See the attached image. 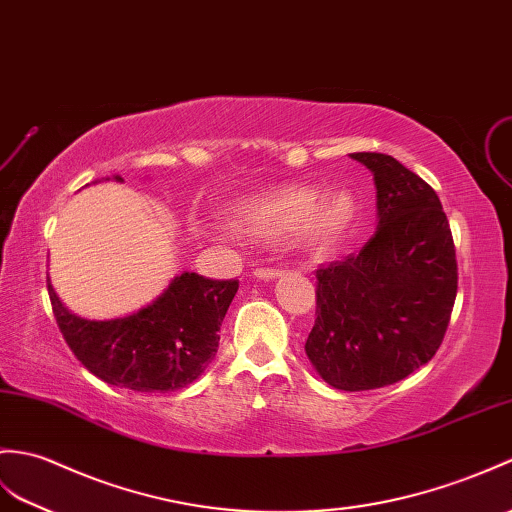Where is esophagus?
Wrapping results in <instances>:
<instances>
[{"label": "esophagus", "instance_id": "esophagus-1", "mask_svg": "<svg viewBox=\"0 0 512 512\" xmlns=\"http://www.w3.org/2000/svg\"><path fill=\"white\" fill-rule=\"evenodd\" d=\"M283 275L281 268H257L255 270V277L257 279H264V281H270V279H277Z\"/></svg>", "mask_w": 512, "mask_h": 512}]
</instances>
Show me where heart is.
Instances as JSON below:
<instances>
[{
	"label": "heart",
	"mask_w": 512,
	"mask_h": 512,
	"mask_svg": "<svg viewBox=\"0 0 512 512\" xmlns=\"http://www.w3.org/2000/svg\"><path fill=\"white\" fill-rule=\"evenodd\" d=\"M355 213L358 207L347 192L320 196L310 187H288L237 202L227 222L233 233L257 242L301 233L312 244H331L353 227Z\"/></svg>",
	"instance_id": "obj_1"
}]
</instances>
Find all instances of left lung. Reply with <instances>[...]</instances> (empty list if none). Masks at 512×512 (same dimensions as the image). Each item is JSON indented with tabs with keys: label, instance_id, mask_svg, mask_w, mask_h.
<instances>
[{
	"label": "left lung",
	"instance_id": "left-lung-1",
	"mask_svg": "<svg viewBox=\"0 0 512 512\" xmlns=\"http://www.w3.org/2000/svg\"><path fill=\"white\" fill-rule=\"evenodd\" d=\"M373 172L377 231L360 253L316 270L305 353L338 390L408 377L441 347L458 292L449 220L434 189L390 154L353 152Z\"/></svg>",
	"mask_w": 512,
	"mask_h": 512
}]
</instances>
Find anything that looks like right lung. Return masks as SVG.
I'll return each mask as SVG.
<instances>
[{
    "label": "right lung",
    "mask_w": 512,
    "mask_h": 512,
    "mask_svg": "<svg viewBox=\"0 0 512 512\" xmlns=\"http://www.w3.org/2000/svg\"><path fill=\"white\" fill-rule=\"evenodd\" d=\"M237 288V279L183 272L139 312L87 320L58 301L47 277L58 329L82 366L106 384L135 392H172L205 373L218 353V331Z\"/></svg>",
    "instance_id": "right-lung-1"
}]
</instances>
